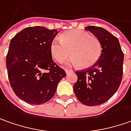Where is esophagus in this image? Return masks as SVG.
<instances>
[{
	"instance_id": "esophagus-1",
	"label": "esophagus",
	"mask_w": 131,
	"mask_h": 131,
	"mask_svg": "<svg viewBox=\"0 0 131 131\" xmlns=\"http://www.w3.org/2000/svg\"><path fill=\"white\" fill-rule=\"evenodd\" d=\"M72 72H73V70H66V73L67 74H69V73H72Z\"/></svg>"
}]
</instances>
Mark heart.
Wrapping results in <instances>:
<instances>
[{
  "label": "heart",
  "instance_id": "obj_1",
  "mask_svg": "<svg viewBox=\"0 0 131 131\" xmlns=\"http://www.w3.org/2000/svg\"><path fill=\"white\" fill-rule=\"evenodd\" d=\"M50 51L54 60L62 63L71 55L70 65H80L89 68L96 64L102 53V45L99 39L87 31L71 30L61 35V38L53 39Z\"/></svg>",
  "mask_w": 131,
  "mask_h": 131
}]
</instances>
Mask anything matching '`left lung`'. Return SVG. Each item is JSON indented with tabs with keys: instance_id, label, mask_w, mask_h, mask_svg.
<instances>
[{
	"instance_id": "obj_1",
	"label": "left lung",
	"mask_w": 131,
	"mask_h": 131,
	"mask_svg": "<svg viewBox=\"0 0 131 131\" xmlns=\"http://www.w3.org/2000/svg\"><path fill=\"white\" fill-rule=\"evenodd\" d=\"M85 29L99 39L102 53L96 64L75 72L78 80L73 89L81 103L97 106L108 101L119 88L123 74L124 53L117 38L106 29L95 26Z\"/></svg>"
}]
</instances>
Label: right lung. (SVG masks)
Wrapping results in <instances>:
<instances>
[{
	"instance_id": "1",
	"label": "right lung",
	"mask_w": 131,
	"mask_h": 131,
	"mask_svg": "<svg viewBox=\"0 0 131 131\" xmlns=\"http://www.w3.org/2000/svg\"><path fill=\"white\" fill-rule=\"evenodd\" d=\"M56 29L35 26L22 29L11 40L6 56L9 83L20 99L38 105L51 99L67 74L52 59L50 44Z\"/></svg>"
}]
</instances>
